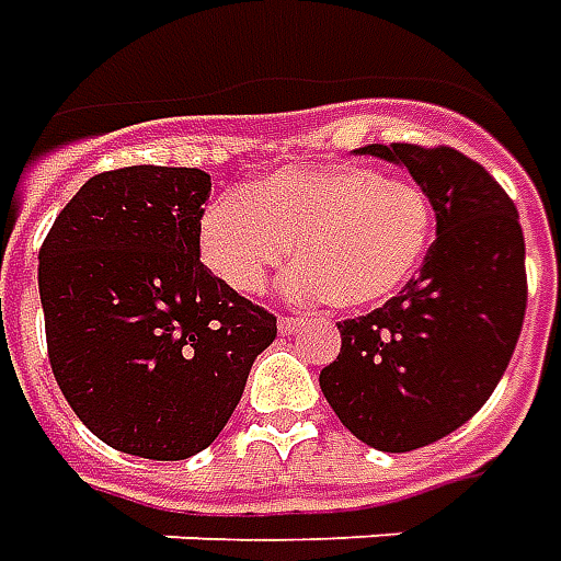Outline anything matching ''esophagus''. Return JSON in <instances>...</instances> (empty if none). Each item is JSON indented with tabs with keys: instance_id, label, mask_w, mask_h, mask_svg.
<instances>
[{
	"instance_id": "obj_1",
	"label": "esophagus",
	"mask_w": 561,
	"mask_h": 561,
	"mask_svg": "<svg viewBox=\"0 0 561 561\" xmlns=\"http://www.w3.org/2000/svg\"><path fill=\"white\" fill-rule=\"evenodd\" d=\"M305 325H308L305 317H280V320H277V329H280L284 335H293V332H299Z\"/></svg>"
}]
</instances>
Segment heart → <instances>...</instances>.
Masks as SVG:
<instances>
[{"label": "heart", "instance_id": "b5f03b06", "mask_svg": "<svg viewBox=\"0 0 561 561\" xmlns=\"http://www.w3.org/2000/svg\"><path fill=\"white\" fill-rule=\"evenodd\" d=\"M435 208L423 186L363 165H301L205 208L198 256L220 284L253 296L287 262L293 299L363 311L399 296L423 268Z\"/></svg>", "mask_w": 561, "mask_h": 561}]
</instances>
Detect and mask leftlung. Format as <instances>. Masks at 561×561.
Returning <instances> with one entry per match:
<instances>
[{"mask_svg": "<svg viewBox=\"0 0 561 561\" xmlns=\"http://www.w3.org/2000/svg\"><path fill=\"white\" fill-rule=\"evenodd\" d=\"M353 153L411 172L432 198L435 244L401 296L337 323L341 353L320 389L363 444L408 453L456 432L499 387L526 317V241L514 202L459 150Z\"/></svg>", "mask_w": 561, "mask_h": 561, "instance_id": "obj_1", "label": "left lung"}]
</instances>
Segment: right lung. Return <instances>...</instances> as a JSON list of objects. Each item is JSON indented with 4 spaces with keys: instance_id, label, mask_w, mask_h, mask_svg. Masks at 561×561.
Instances as JSON below:
<instances>
[{
    "instance_id": "add662e5",
    "label": "right lung",
    "mask_w": 561,
    "mask_h": 561,
    "mask_svg": "<svg viewBox=\"0 0 561 561\" xmlns=\"http://www.w3.org/2000/svg\"><path fill=\"white\" fill-rule=\"evenodd\" d=\"M208 196L202 169L96 174L38 253L54 377L83 426L129 456L205 450L277 335L272 313L198 262Z\"/></svg>"
}]
</instances>
